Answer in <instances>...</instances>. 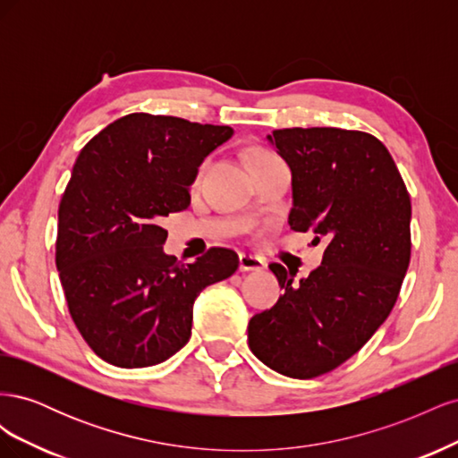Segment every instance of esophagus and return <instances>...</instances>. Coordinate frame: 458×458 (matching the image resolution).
Wrapping results in <instances>:
<instances>
[{"label":"esophagus","mask_w":458,"mask_h":458,"mask_svg":"<svg viewBox=\"0 0 458 458\" xmlns=\"http://www.w3.org/2000/svg\"><path fill=\"white\" fill-rule=\"evenodd\" d=\"M263 267H266V261L258 256H250V254L239 256V269L241 271H259Z\"/></svg>","instance_id":"1"}]
</instances>
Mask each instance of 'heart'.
Masks as SVG:
<instances>
[{"label":"heart","instance_id":"heart-1","mask_svg":"<svg viewBox=\"0 0 458 458\" xmlns=\"http://www.w3.org/2000/svg\"><path fill=\"white\" fill-rule=\"evenodd\" d=\"M273 155H269V152H256V155L252 157V160L250 162H256V160H266V158H271ZM208 164H210V158H204L200 164H199V170H197V177H200L204 172H206V168H208Z\"/></svg>","mask_w":458,"mask_h":458}]
</instances>
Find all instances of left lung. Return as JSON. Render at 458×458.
I'll return each instance as SVG.
<instances>
[{
	"label": "left lung",
	"mask_w": 458,
	"mask_h": 458,
	"mask_svg": "<svg viewBox=\"0 0 458 458\" xmlns=\"http://www.w3.org/2000/svg\"><path fill=\"white\" fill-rule=\"evenodd\" d=\"M293 172L290 229L327 241L321 266L248 323V345L290 378H315L357 353L390 315L411 259V199L387 148L365 131L288 128L267 135Z\"/></svg>",
	"instance_id": "obj_1"
}]
</instances>
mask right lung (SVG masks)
<instances>
[{
  "mask_svg": "<svg viewBox=\"0 0 458 458\" xmlns=\"http://www.w3.org/2000/svg\"><path fill=\"white\" fill-rule=\"evenodd\" d=\"M233 128L135 113L81 148L59 206L55 263L89 348L122 369L158 365L191 338L192 306L239 256L210 248L192 263L164 252L162 219L191 204L199 164Z\"/></svg>",
  "mask_w": 458,
  "mask_h": 458,
  "instance_id": "add662e5",
  "label": "right lung"
}]
</instances>
